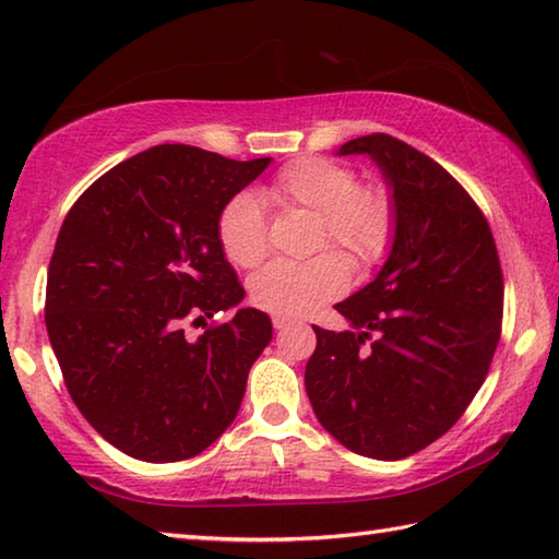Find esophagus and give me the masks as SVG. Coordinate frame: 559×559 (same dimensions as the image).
I'll return each instance as SVG.
<instances>
[{
    "label": "esophagus",
    "mask_w": 559,
    "mask_h": 559,
    "mask_svg": "<svg viewBox=\"0 0 559 559\" xmlns=\"http://www.w3.org/2000/svg\"><path fill=\"white\" fill-rule=\"evenodd\" d=\"M293 323L290 318H286V316H273V328L276 330H283V328H288Z\"/></svg>",
    "instance_id": "1"
}]
</instances>
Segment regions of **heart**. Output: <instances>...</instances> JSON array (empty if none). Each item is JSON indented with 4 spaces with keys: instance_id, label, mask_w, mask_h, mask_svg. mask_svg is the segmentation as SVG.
Masks as SVG:
<instances>
[{
    "instance_id": "obj_1",
    "label": "heart",
    "mask_w": 559,
    "mask_h": 559,
    "mask_svg": "<svg viewBox=\"0 0 559 559\" xmlns=\"http://www.w3.org/2000/svg\"><path fill=\"white\" fill-rule=\"evenodd\" d=\"M283 206L318 214V243H335L355 263L382 257L392 234V202L382 189L357 187L349 167L325 157H302L281 169L269 189ZM219 243L234 266L253 269L266 259V219L259 197L241 192L219 214ZM349 278L347 261L323 251L306 261H276L249 281L251 300L276 316H308L337 298Z\"/></svg>"
}]
</instances>
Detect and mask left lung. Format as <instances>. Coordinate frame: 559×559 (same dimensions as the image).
<instances>
[{"mask_svg": "<svg viewBox=\"0 0 559 559\" xmlns=\"http://www.w3.org/2000/svg\"><path fill=\"white\" fill-rule=\"evenodd\" d=\"M335 155L372 159L394 222L382 269L335 306L349 330L313 328L306 392L345 449L396 461L447 433L484 384L500 337L503 273L484 214L431 157L382 132Z\"/></svg>", "mask_w": 559, "mask_h": 559, "instance_id": "8db88e82", "label": "left lung"}]
</instances>
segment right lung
<instances>
[{
	"mask_svg": "<svg viewBox=\"0 0 559 559\" xmlns=\"http://www.w3.org/2000/svg\"><path fill=\"white\" fill-rule=\"evenodd\" d=\"M269 165L157 145L93 182L63 219L46 330L75 406L132 459H192L239 414L273 325L257 308L235 307L246 293L216 224ZM231 307V321L183 337L187 317Z\"/></svg>",
	"mask_w": 559,
	"mask_h": 559,
	"instance_id": "obj_1",
	"label": "right lung"
}]
</instances>
